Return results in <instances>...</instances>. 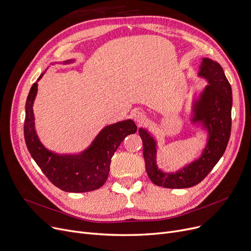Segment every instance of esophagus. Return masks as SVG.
<instances>
[{
    "instance_id": "34e87169",
    "label": "esophagus",
    "mask_w": 251,
    "mask_h": 251,
    "mask_svg": "<svg viewBox=\"0 0 251 251\" xmlns=\"http://www.w3.org/2000/svg\"><path fill=\"white\" fill-rule=\"evenodd\" d=\"M132 117L137 123H141L144 120V117H146V116H144V114L141 111L136 110V111L132 112Z\"/></svg>"
}]
</instances>
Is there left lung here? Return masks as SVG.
I'll return each mask as SVG.
<instances>
[{
    "label": "left lung",
    "instance_id": "1",
    "mask_svg": "<svg viewBox=\"0 0 251 251\" xmlns=\"http://www.w3.org/2000/svg\"><path fill=\"white\" fill-rule=\"evenodd\" d=\"M199 76L205 79L207 85L193 101L191 122L201 124L208 134L207 143L199 159L175 173L163 172L156 166V141L148 130H138L143 143L147 173L157 186L189 188L196 185L208 175L226 151L232 124L231 85L221 65L208 58L202 59Z\"/></svg>",
    "mask_w": 251,
    "mask_h": 251
}]
</instances>
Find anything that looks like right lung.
I'll return each instance as SVG.
<instances>
[{
	"label": "right lung",
	"mask_w": 251,
	"mask_h": 251,
	"mask_svg": "<svg viewBox=\"0 0 251 251\" xmlns=\"http://www.w3.org/2000/svg\"><path fill=\"white\" fill-rule=\"evenodd\" d=\"M67 60L63 64L72 63ZM45 72L39 76L37 81ZM37 94V82L33 83L25 103L24 138L32 159L47 178L66 192H88L101 187L108 179L111 159L124 138L137 131L132 120H125L104 127L92 143L80 153L59 154L46 149L34 127L32 105Z\"/></svg>",
	"instance_id": "1"
}]
</instances>
